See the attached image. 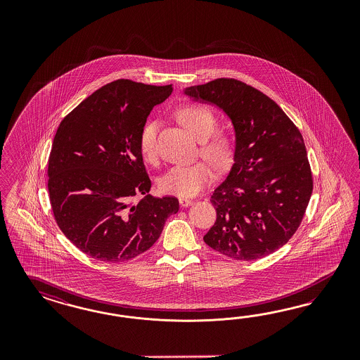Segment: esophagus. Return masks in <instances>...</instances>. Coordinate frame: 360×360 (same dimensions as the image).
Segmentation results:
<instances>
[{
	"instance_id": "34e87169",
	"label": "esophagus",
	"mask_w": 360,
	"mask_h": 360,
	"mask_svg": "<svg viewBox=\"0 0 360 360\" xmlns=\"http://www.w3.org/2000/svg\"><path fill=\"white\" fill-rule=\"evenodd\" d=\"M179 205H181L182 207H188V206L193 205V200H191V199H186V198H181V199H179Z\"/></svg>"
}]
</instances>
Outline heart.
I'll use <instances>...</instances> for the list:
<instances>
[{
  "instance_id": "obj_1",
  "label": "heart",
  "mask_w": 360,
  "mask_h": 360,
  "mask_svg": "<svg viewBox=\"0 0 360 360\" xmlns=\"http://www.w3.org/2000/svg\"><path fill=\"white\" fill-rule=\"evenodd\" d=\"M176 119L200 141V154L219 172L227 170L233 161L235 141L232 134L216 129L217 117L211 109L202 104H187L176 110ZM157 121H146L139 134V149L148 162L157 158ZM212 170L205 161L187 166H174L166 172L158 187L167 195L195 196L212 181Z\"/></svg>"
}]
</instances>
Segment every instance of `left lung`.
Here are the masks:
<instances>
[{"label":"left lung","mask_w":360,"mask_h":360,"mask_svg":"<svg viewBox=\"0 0 360 360\" xmlns=\"http://www.w3.org/2000/svg\"><path fill=\"white\" fill-rule=\"evenodd\" d=\"M185 94L223 109L236 136L231 172L211 196L217 221L205 243L244 262L277 251L300 227L313 193L302 134L272 98L236 79H215Z\"/></svg>","instance_id":"obj_1"}]
</instances>
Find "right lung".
Returning <instances> with one entry per match:
<instances>
[{"label":"right lung","instance_id":"obj_1","mask_svg":"<svg viewBox=\"0 0 360 360\" xmlns=\"http://www.w3.org/2000/svg\"><path fill=\"white\" fill-rule=\"evenodd\" d=\"M173 92L119 79L72 109L58 127L49 157V195L58 227L100 262H128L158 240L179 210L174 196L148 194L152 182L139 134L153 107ZM144 198L134 204V195Z\"/></svg>","mask_w":360,"mask_h":360}]
</instances>
